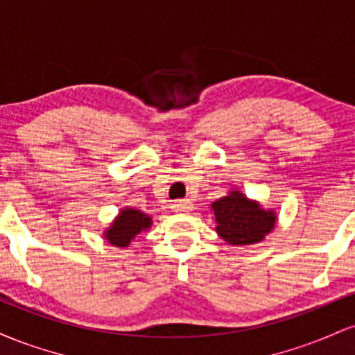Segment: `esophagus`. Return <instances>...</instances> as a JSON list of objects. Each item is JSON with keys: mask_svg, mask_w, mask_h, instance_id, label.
<instances>
[{"mask_svg": "<svg viewBox=\"0 0 355 355\" xmlns=\"http://www.w3.org/2000/svg\"><path fill=\"white\" fill-rule=\"evenodd\" d=\"M191 207H193V203H191L190 200H187V198H183V200L173 202L172 209H173V211H190Z\"/></svg>", "mask_w": 355, "mask_h": 355, "instance_id": "obj_1", "label": "esophagus"}]
</instances>
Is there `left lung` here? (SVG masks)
Returning <instances> with one entry per match:
<instances>
[{
    "mask_svg": "<svg viewBox=\"0 0 355 355\" xmlns=\"http://www.w3.org/2000/svg\"><path fill=\"white\" fill-rule=\"evenodd\" d=\"M217 234L230 245H252L262 242L274 230L277 215L274 210H263L259 202L248 200L239 190L211 203Z\"/></svg>",
    "mask_w": 355,
    "mask_h": 355,
    "instance_id": "left-lung-1",
    "label": "left lung"
}]
</instances>
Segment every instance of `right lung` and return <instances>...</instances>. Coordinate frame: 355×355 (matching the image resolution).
Masks as SVG:
<instances>
[{
  "mask_svg": "<svg viewBox=\"0 0 355 355\" xmlns=\"http://www.w3.org/2000/svg\"><path fill=\"white\" fill-rule=\"evenodd\" d=\"M152 227V217L137 209H123L105 230V239L115 247H128L133 239Z\"/></svg>",
  "mask_w": 355,
  "mask_h": 355,
  "instance_id": "1",
  "label": "right lung"
}]
</instances>
